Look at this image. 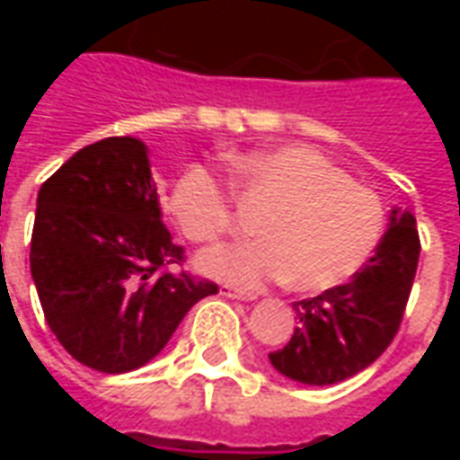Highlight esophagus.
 Instances as JSON below:
<instances>
[{
  "mask_svg": "<svg viewBox=\"0 0 460 460\" xmlns=\"http://www.w3.org/2000/svg\"><path fill=\"white\" fill-rule=\"evenodd\" d=\"M221 296L231 300H256V293H253V290H239L231 288V286H221Z\"/></svg>",
  "mask_w": 460,
  "mask_h": 460,
  "instance_id": "1",
  "label": "esophagus"
}]
</instances>
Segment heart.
Instances as JSON below:
<instances>
[{
  "label": "heart",
  "mask_w": 460,
  "mask_h": 460,
  "mask_svg": "<svg viewBox=\"0 0 460 460\" xmlns=\"http://www.w3.org/2000/svg\"><path fill=\"white\" fill-rule=\"evenodd\" d=\"M236 194L259 207L256 241L204 251L197 269L234 288L286 280L298 293H323L352 279L375 253L385 209L375 191L305 145L253 150L231 160ZM170 211L194 243L229 229V199L217 177L190 167L174 180Z\"/></svg>",
  "instance_id": "b5f03b06"
}]
</instances>
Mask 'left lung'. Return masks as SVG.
I'll return each instance as SVG.
<instances>
[{"mask_svg": "<svg viewBox=\"0 0 460 460\" xmlns=\"http://www.w3.org/2000/svg\"><path fill=\"white\" fill-rule=\"evenodd\" d=\"M414 214L392 207L372 259L345 286L293 303L296 332L270 352L276 372L293 382L328 386L362 372L394 340L419 263Z\"/></svg>", "mask_w": 460, "mask_h": 460, "instance_id": "8db88e82", "label": "left lung"}]
</instances>
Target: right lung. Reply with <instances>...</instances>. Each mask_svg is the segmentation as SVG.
Instances as JSON below:
<instances>
[{"instance_id": "add662e5", "label": "right lung", "mask_w": 460, "mask_h": 460, "mask_svg": "<svg viewBox=\"0 0 460 460\" xmlns=\"http://www.w3.org/2000/svg\"><path fill=\"white\" fill-rule=\"evenodd\" d=\"M150 150L137 137L85 145L41 184L31 279L46 323L81 365L122 375L160 355L209 280L164 270L181 249L162 224Z\"/></svg>"}]
</instances>
